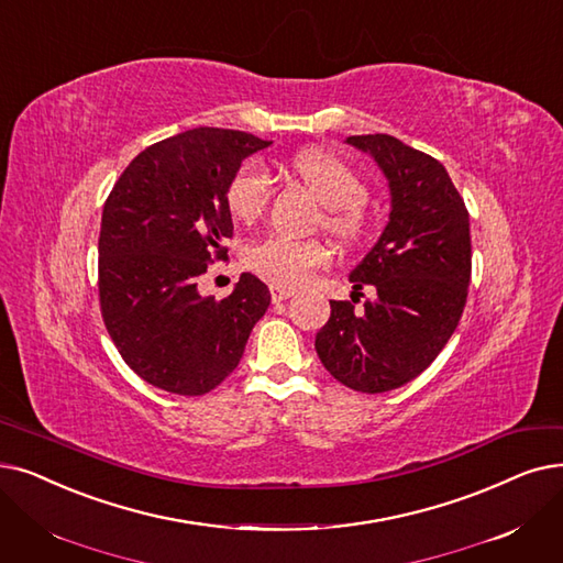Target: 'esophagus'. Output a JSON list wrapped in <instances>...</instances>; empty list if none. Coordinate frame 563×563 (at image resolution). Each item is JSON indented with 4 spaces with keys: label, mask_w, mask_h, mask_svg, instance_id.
<instances>
[{
    "label": "esophagus",
    "mask_w": 563,
    "mask_h": 563,
    "mask_svg": "<svg viewBox=\"0 0 563 563\" xmlns=\"http://www.w3.org/2000/svg\"><path fill=\"white\" fill-rule=\"evenodd\" d=\"M289 297H295V287H287V285H280V283L272 285V299H274V303L285 301Z\"/></svg>",
    "instance_id": "esophagus-1"
}]
</instances>
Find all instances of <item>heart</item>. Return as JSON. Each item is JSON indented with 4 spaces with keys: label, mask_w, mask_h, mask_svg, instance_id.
Instances as JSON below:
<instances>
[{
    "label": "heart",
    "mask_w": 563,
    "mask_h": 563,
    "mask_svg": "<svg viewBox=\"0 0 563 563\" xmlns=\"http://www.w3.org/2000/svg\"><path fill=\"white\" fill-rule=\"evenodd\" d=\"M295 173L329 209L327 223L340 234H352L358 225V207L365 202V184L356 169L335 154L322 150L301 152L291 161ZM272 177L260 163L243 165L228 188V207L234 218L251 223L272 202ZM331 253L322 241L289 234H266L243 253L251 272L280 285H301L314 268L329 264Z\"/></svg>",
    "instance_id": "heart-1"
}]
</instances>
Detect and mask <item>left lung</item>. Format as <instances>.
Here are the masks:
<instances>
[{"mask_svg":"<svg viewBox=\"0 0 563 563\" xmlns=\"http://www.w3.org/2000/svg\"><path fill=\"white\" fill-rule=\"evenodd\" d=\"M368 154L388 184L390 211L375 246L350 272L354 291L373 285L363 312L331 301L314 335L324 368L361 394L419 377L453 335L472 274L470 213L446 167L390 135L345 140Z\"/></svg>","mask_w":563,"mask_h":563,"instance_id":"1","label":"left lung"}]
</instances>
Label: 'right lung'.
<instances>
[{
	"mask_svg": "<svg viewBox=\"0 0 563 563\" xmlns=\"http://www.w3.org/2000/svg\"><path fill=\"white\" fill-rule=\"evenodd\" d=\"M272 140L200 126L137 154L103 207L99 291L121 358L167 394L202 396L241 361L272 303L268 287L241 274L230 297H202L200 276L232 236L228 188Z\"/></svg>",
	"mask_w": 563,
	"mask_h": 563,
	"instance_id": "1",
	"label": "right lung"
}]
</instances>
